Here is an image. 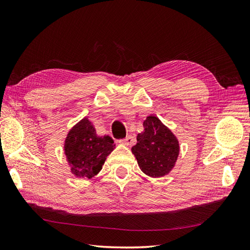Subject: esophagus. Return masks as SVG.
Masks as SVG:
<instances>
[{"label": "esophagus", "mask_w": 250, "mask_h": 250, "mask_svg": "<svg viewBox=\"0 0 250 250\" xmlns=\"http://www.w3.org/2000/svg\"><path fill=\"white\" fill-rule=\"evenodd\" d=\"M134 142H135V140H134L132 135H128V137H126V139H124L123 141H121V143L124 144V145H126V146H132Z\"/></svg>", "instance_id": "obj_1"}]
</instances>
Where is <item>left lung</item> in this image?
<instances>
[{"instance_id":"1","label":"left lung","mask_w":250,"mask_h":250,"mask_svg":"<svg viewBox=\"0 0 250 250\" xmlns=\"http://www.w3.org/2000/svg\"><path fill=\"white\" fill-rule=\"evenodd\" d=\"M144 131L131 148L140 169L150 177H163L175 166L179 155V142L157 117L150 115L144 121Z\"/></svg>"}]
</instances>
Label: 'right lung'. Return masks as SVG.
I'll return each mask as SVG.
<instances>
[{
  "label": "right lung",
  "mask_w": 250,
  "mask_h": 250,
  "mask_svg": "<svg viewBox=\"0 0 250 250\" xmlns=\"http://www.w3.org/2000/svg\"><path fill=\"white\" fill-rule=\"evenodd\" d=\"M116 145L109 135L99 137L85 117L74 125L64 141V154L71 172L78 178L90 179L102 169Z\"/></svg>",
  "instance_id": "add662e5"
}]
</instances>
